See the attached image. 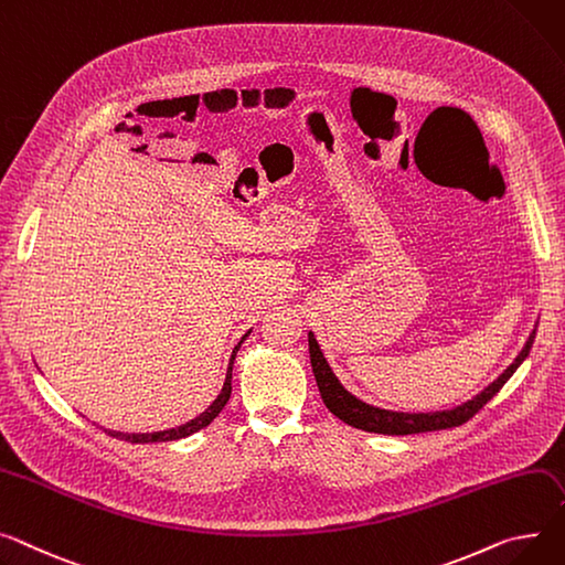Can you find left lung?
<instances>
[{"label":"left lung","mask_w":565,"mask_h":565,"mask_svg":"<svg viewBox=\"0 0 565 565\" xmlns=\"http://www.w3.org/2000/svg\"><path fill=\"white\" fill-rule=\"evenodd\" d=\"M534 338H536V329L532 331L527 345L522 348V352L515 356V361L486 391H481L477 397H472L470 402H466L452 411H436V413H397V411L370 406V404L356 399L352 393H348L341 386V382L335 380V374L331 372L327 359L322 356L313 333H309V354H311V365H313V374H316L322 402L335 418H341L343 423H348L356 429H363V431L386 434V436H406V434L449 429V427H459V425L468 423L475 413H479L488 402H491L500 393V388L509 382V377L518 370V365L527 359V354L534 345Z\"/></svg>","instance_id":"obj_1"}]
</instances>
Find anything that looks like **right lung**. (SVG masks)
<instances>
[{
	"label": "right lung",
	"mask_w": 565,
	"mask_h": 565,
	"mask_svg": "<svg viewBox=\"0 0 565 565\" xmlns=\"http://www.w3.org/2000/svg\"><path fill=\"white\" fill-rule=\"evenodd\" d=\"M247 333H249V331H247ZM247 333H245V335H247ZM245 335H243V341H245ZM243 341H241V343H243ZM241 343L234 348V354H232V361H230V367H227V380H224L222 393H220L217 399L202 413V416H198L195 420L185 423V425H181V427H174V429L154 431V434H125V431H110V429H104V431L110 434V436L120 438V440H129V443H166V440L185 438V436H191V434H195V431L209 427V425L215 420L217 413L224 408V404H227L230 397H232V367H234V359H236V352H238Z\"/></svg>",
	"instance_id": "obj_1"
}]
</instances>
